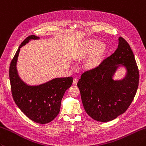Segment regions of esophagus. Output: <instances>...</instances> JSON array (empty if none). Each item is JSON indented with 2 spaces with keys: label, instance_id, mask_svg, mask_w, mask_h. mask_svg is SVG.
<instances>
[{
  "label": "esophagus",
  "instance_id": "obj_1",
  "mask_svg": "<svg viewBox=\"0 0 146 146\" xmlns=\"http://www.w3.org/2000/svg\"><path fill=\"white\" fill-rule=\"evenodd\" d=\"M78 80L77 79V78H75L73 79V84L74 85H76V84H77V83H78Z\"/></svg>",
  "mask_w": 146,
  "mask_h": 146
}]
</instances>
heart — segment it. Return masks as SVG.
Instances as JSON below:
<instances>
[{"instance_id":"1","label":"heart","mask_w":146,"mask_h":146,"mask_svg":"<svg viewBox=\"0 0 146 146\" xmlns=\"http://www.w3.org/2000/svg\"><path fill=\"white\" fill-rule=\"evenodd\" d=\"M105 46L102 43H99L96 40H89L85 42L82 56L86 57L92 53L85 63V66L88 69H93L98 66L103 56Z\"/></svg>"}]
</instances>
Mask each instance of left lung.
Returning a JSON list of instances; mask_svg holds the SVG:
<instances>
[{"instance_id": "1", "label": "left lung", "mask_w": 146, "mask_h": 146, "mask_svg": "<svg viewBox=\"0 0 146 146\" xmlns=\"http://www.w3.org/2000/svg\"><path fill=\"white\" fill-rule=\"evenodd\" d=\"M119 67L126 70L121 80L113 78ZM139 73L129 44L119 37L115 52L99 66L85 71L78 80L84 109L96 121L113 120L127 110L138 88Z\"/></svg>"}]
</instances>
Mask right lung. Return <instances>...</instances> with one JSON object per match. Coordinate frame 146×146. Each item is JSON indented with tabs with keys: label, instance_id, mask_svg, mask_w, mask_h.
Segmentation results:
<instances>
[{
	"label": "right lung",
	"instance_id": "1",
	"mask_svg": "<svg viewBox=\"0 0 146 146\" xmlns=\"http://www.w3.org/2000/svg\"><path fill=\"white\" fill-rule=\"evenodd\" d=\"M38 36H28L19 45L9 68L11 92L16 105L28 118L40 124L49 123L58 116L62 97L73 83L72 77L56 78L38 85H30L23 81L17 70L20 48Z\"/></svg>",
	"mask_w": 146,
	"mask_h": 146
}]
</instances>
